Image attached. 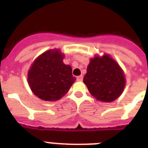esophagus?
<instances>
[{
  "label": "esophagus",
  "instance_id": "1",
  "mask_svg": "<svg viewBox=\"0 0 148 148\" xmlns=\"http://www.w3.org/2000/svg\"><path fill=\"white\" fill-rule=\"evenodd\" d=\"M83 80V76L82 75H80V76L77 77V81H81Z\"/></svg>",
  "mask_w": 148,
  "mask_h": 148
}]
</instances>
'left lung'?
Instances as JSON below:
<instances>
[{"instance_id": "8db88e82", "label": "left lung", "mask_w": 148, "mask_h": 148, "mask_svg": "<svg viewBox=\"0 0 148 148\" xmlns=\"http://www.w3.org/2000/svg\"><path fill=\"white\" fill-rule=\"evenodd\" d=\"M84 83L96 100L111 102L121 95L126 79L118 63L109 54L104 53L90 58Z\"/></svg>"}]
</instances>
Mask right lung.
Instances as JSON below:
<instances>
[{
  "mask_svg": "<svg viewBox=\"0 0 148 148\" xmlns=\"http://www.w3.org/2000/svg\"><path fill=\"white\" fill-rule=\"evenodd\" d=\"M64 54L54 48L41 53L31 65L27 74L29 87L43 101L60 100L75 82L71 67L64 64Z\"/></svg>",
  "mask_w": 148,
  "mask_h": 148,
  "instance_id": "right-lung-1",
  "label": "right lung"
}]
</instances>
